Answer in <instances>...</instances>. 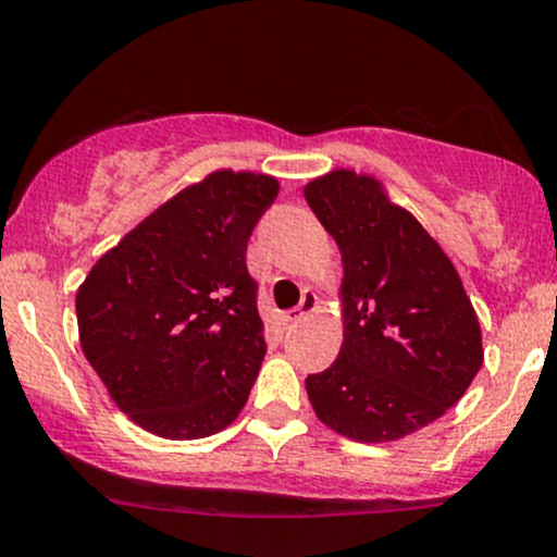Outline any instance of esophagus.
I'll list each match as a JSON object with an SVG mask.
<instances>
[{"instance_id":"esophagus-1","label":"esophagus","mask_w":557,"mask_h":557,"mask_svg":"<svg viewBox=\"0 0 557 557\" xmlns=\"http://www.w3.org/2000/svg\"><path fill=\"white\" fill-rule=\"evenodd\" d=\"M314 309H317V293L307 288V290L301 293V304H298L296 309H290L288 314H285V322H298V320H304V317H309Z\"/></svg>"}]
</instances>
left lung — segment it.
Listing matches in <instances>:
<instances>
[{
  "label": "left lung",
  "instance_id": "1",
  "mask_svg": "<svg viewBox=\"0 0 557 557\" xmlns=\"http://www.w3.org/2000/svg\"><path fill=\"white\" fill-rule=\"evenodd\" d=\"M344 261V344L307 377L317 418L364 444L396 442L460 401L484 362L462 280L372 176L338 169L304 187Z\"/></svg>",
  "mask_w": 557,
  "mask_h": 557
}]
</instances>
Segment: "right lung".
I'll list each match as a JSON object with an SVG mask.
<instances>
[{"instance_id": "add662e5", "label": "right lung", "mask_w": 557, "mask_h": 557, "mask_svg": "<svg viewBox=\"0 0 557 557\" xmlns=\"http://www.w3.org/2000/svg\"><path fill=\"white\" fill-rule=\"evenodd\" d=\"M277 180L213 171L110 248L76 293L84 357L121 412L203 438L246 407L267 354L246 250Z\"/></svg>"}]
</instances>
